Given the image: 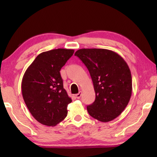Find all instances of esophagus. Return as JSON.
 I'll use <instances>...</instances> for the list:
<instances>
[{
    "label": "esophagus",
    "instance_id": "esophagus-1",
    "mask_svg": "<svg viewBox=\"0 0 157 157\" xmlns=\"http://www.w3.org/2000/svg\"><path fill=\"white\" fill-rule=\"evenodd\" d=\"M81 95H82V92L79 91L78 94L75 95V98H77V99H79V98H80V97H81Z\"/></svg>",
    "mask_w": 157,
    "mask_h": 157
}]
</instances>
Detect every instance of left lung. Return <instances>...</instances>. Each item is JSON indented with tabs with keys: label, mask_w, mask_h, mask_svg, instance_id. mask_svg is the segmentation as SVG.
Listing matches in <instances>:
<instances>
[{
	"label": "left lung",
	"mask_w": 157,
	"mask_h": 157,
	"mask_svg": "<svg viewBox=\"0 0 157 157\" xmlns=\"http://www.w3.org/2000/svg\"><path fill=\"white\" fill-rule=\"evenodd\" d=\"M75 55L89 71L95 93V100L87 106L89 115L107 123L123 112L132 95L131 71L125 61L112 50L82 48Z\"/></svg>",
	"instance_id": "1"
}]
</instances>
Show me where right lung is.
Listing matches in <instances>:
<instances>
[{
  "mask_svg": "<svg viewBox=\"0 0 157 157\" xmlns=\"http://www.w3.org/2000/svg\"><path fill=\"white\" fill-rule=\"evenodd\" d=\"M74 50L58 48L39 54L23 77V100L32 115L46 126H55L67 116L72 102L63 89L60 70Z\"/></svg>",
  "mask_w": 157,
  "mask_h": 157,
  "instance_id": "add662e5",
  "label": "right lung"
}]
</instances>
